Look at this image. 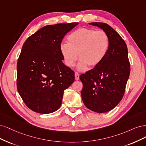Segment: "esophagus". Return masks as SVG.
<instances>
[{"label": "esophagus", "mask_w": 146, "mask_h": 146, "mask_svg": "<svg viewBox=\"0 0 146 146\" xmlns=\"http://www.w3.org/2000/svg\"><path fill=\"white\" fill-rule=\"evenodd\" d=\"M74 76H75V79L78 81V80L79 79V74H78V73L77 72H75L74 73Z\"/></svg>", "instance_id": "obj_1"}]
</instances>
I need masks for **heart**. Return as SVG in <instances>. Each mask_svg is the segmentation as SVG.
Returning a JSON list of instances; mask_svg holds the SVG:
<instances>
[{"label": "heart", "instance_id": "1", "mask_svg": "<svg viewBox=\"0 0 146 146\" xmlns=\"http://www.w3.org/2000/svg\"><path fill=\"white\" fill-rule=\"evenodd\" d=\"M68 43L60 45V52L64 64L71 67L80 59L78 69L87 70L88 65L93 67L104 59L109 49L110 40L104 31L90 29H79L67 37Z\"/></svg>", "mask_w": 146, "mask_h": 146}]
</instances>
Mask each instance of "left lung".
I'll return each instance as SVG.
<instances>
[{"instance_id": "left-lung-1", "label": "left lung", "mask_w": 146, "mask_h": 146, "mask_svg": "<svg viewBox=\"0 0 146 146\" xmlns=\"http://www.w3.org/2000/svg\"><path fill=\"white\" fill-rule=\"evenodd\" d=\"M105 31L110 46L104 59L79 78L83 84L81 96L84 105L96 113L112 110L123 98L130 68L128 50L121 36L107 23L91 22Z\"/></svg>"}]
</instances>
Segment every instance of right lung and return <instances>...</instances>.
Returning a JSON list of instances; mask_svg holds the SVG:
<instances>
[{
  "label": "right lung",
  "instance_id": "1",
  "mask_svg": "<svg viewBox=\"0 0 146 146\" xmlns=\"http://www.w3.org/2000/svg\"><path fill=\"white\" fill-rule=\"evenodd\" d=\"M79 23L46 25L24 42L17 64V88L26 106L42 114L62 104L64 92L74 81V73L62 62L60 45Z\"/></svg>",
  "mask_w": 146,
  "mask_h": 146
}]
</instances>
